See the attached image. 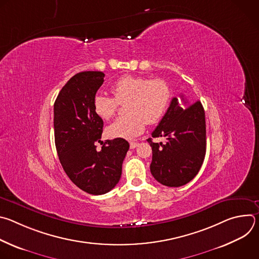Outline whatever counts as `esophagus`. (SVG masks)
Masks as SVG:
<instances>
[{"label": "esophagus", "mask_w": 259, "mask_h": 259, "mask_svg": "<svg viewBox=\"0 0 259 259\" xmlns=\"http://www.w3.org/2000/svg\"><path fill=\"white\" fill-rule=\"evenodd\" d=\"M136 146H138V142H135V141H132V142H130V149H131V150L135 149Z\"/></svg>", "instance_id": "esophagus-1"}]
</instances>
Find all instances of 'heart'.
Here are the masks:
<instances>
[{
    "label": "heart",
    "instance_id": "1",
    "mask_svg": "<svg viewBox=\"0 0 259 259\" xmlns=\"http://www.w3.org/2000/svg\"><path fill=\"white\" fill-rule=\"evenodd\" d=\"M112 93L114 98L97 93L93 100L95 114L105 121L115 115L118 103H126V116L106 128V135L112 138L137 137L146 124H156L164 117L171 100V89L163 79L124 76L112 86Z\"/></svg>",
    "mask_w": 259,
    "mask_h": 259
}]
</instances>
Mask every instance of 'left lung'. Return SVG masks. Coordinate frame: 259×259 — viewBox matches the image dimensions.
<instances>
[{
	"label": "left lung",
	"instance_id": "8db88e82",
	"mask_svg": "<svg viewBox=\"0 0 259 259\" xmlns=\"http://www.w3.org/2000/svg\"><path fill=\"white\" fill-rule=\"evenodd\" d=\"M152 136L166 137V143L147 139L153 150L151 172L163 186L178 188L200 171L206 154V122L202 103L173 97Z\"/></svg>",
	"mask_w": 259,
	"mask_h": 259
}]
</instances>
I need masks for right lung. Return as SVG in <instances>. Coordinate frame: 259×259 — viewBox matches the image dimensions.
I'll return each mask as SVG.
<instances>
[{"label": "right lung", "mask_w": 259, "mask_h": 259, "mask_svg": "<svg viewBox=\"0 0 259 259\" xmlns=\"http://www.w3.org/2000/svg\"><path fill=\"white\" fill-rule=\"evenodd\" d=\"M102 71H82L70 78L54 102V136L63 170L82 191L103 195L113 190L122 174L129 150L123 138L101 141L103 121L93 100L103 84ZM103 144L101 150L95 143Z\"/></svg>", "instance_id": "obj_1"}]
</instances>
